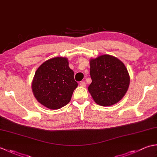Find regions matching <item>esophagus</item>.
Segmentation results:
<instances>
[{"instance_id": "1", "label": "esophagus", "mask_w": 157, "mask_h": 157, "mask_svg": "<svg viewBox=\"0 0 157 157\" xmlns=\"http://www.w3.org/2000/svg\"><path fill=\"white\" fill-rule=\"evenodd\" d=\"M80 86H82V87H85L86 86V83H85V82H84V81H82V82H80Z\"/></svg>"}]
</instances>
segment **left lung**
I'll return each instance as SVG.
<instances>
[{"label": "left lung", "mask_w": 157, "mask_h": 157, "mask_svg": "<svg viewBox=\"0 0 157 157\" xmlns=\"http://www.w3.org/2000/svg\"><path fill=\"white\" fill-rule=\"evenodd\" d=\"M90 66L92 83L88 90L96 104L109 106L121 101L130 82L123 63L114 56L102 55L90 59Z\"/></svg>", "instance_id": "1"}]
</instances>
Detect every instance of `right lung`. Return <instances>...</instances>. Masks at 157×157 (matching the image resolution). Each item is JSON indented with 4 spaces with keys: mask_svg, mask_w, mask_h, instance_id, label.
<instances>
[{
    "mask_svg": "<svg viewBox=\"0 0 157 157\" xmlns=\"http://www.w3.org/2000/svg\"><path fill=\"white\" fill-rule=\"evenodd\" d=\"M68 59L56 56L44 61L36 71L32 89L36 100L45 107L55 110L67 105L78 83Z\"/></svg>",
    "mask_w": 157,
    "mask_h": 157,
    "instance_id": "add662e5",
    "label": "right lung"
}]
</instances>
